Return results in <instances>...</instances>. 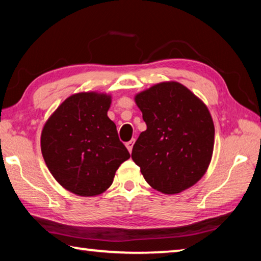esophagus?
Masks as SVG:
<instances>
[{"label": "esophagus", "instance_id": "34e87169", "mask_svg": "<svg viewBox=\"0 0 261 261\" xmlns=\"http://www.w3.org/2000/svg\"><path fill=\"white\" fill-rule=\"evenodd\" d=\"M134 144H135V139H131L130 141H127V143L125 144L127 151H129L130 153L132 152V147H134Z\"/></svg>", "mask_w": 261, "mask_h": 261}]
</instances>
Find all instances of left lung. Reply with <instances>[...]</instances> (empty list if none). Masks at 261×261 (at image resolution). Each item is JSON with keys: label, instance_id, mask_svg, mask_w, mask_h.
<instances>
[{"label": "left lung", "instance_id": "left-lung-1", "mask_svg": "<svg viewBox=\"0 0 261 261\" xmlns=\"http://www.w3.org/2000/svg\"><path fill=\"white\" fill-rule=\"evenodd\" d=\"M147 129L132 160L156 191L176 194L205 175L214 148V123L207 106L177 82H163L136 94Z\"/></svg>", "mask_w": 261, "mask_h": 261}]
</instances>
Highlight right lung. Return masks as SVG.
Wrapping results in <instances>:
<instances>
[{
    "label": "right lung",
    "mask_w": 261,
    "mask_h": 261,
    "mask_svg": "<svg viewBox=\"0 0 261 261\" xmlns=\"http://www.w3.org/2000/svg\"><path fill=\"white\" fill-rule=\"evenodd\" d=\"M112 95L81 92L53 113L41 132L43 160L57 182L82 197H94L112 185L130 158L108 117Z\"/></svg>",
    "instance_id": "1"
}]
</instances>
